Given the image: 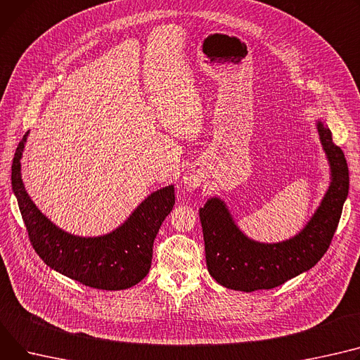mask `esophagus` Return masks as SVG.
I'll return each mask as SVG.
<instances>
[{"label":"esophagus","instance_id":"obj_1","mask_svg":"<svg viewBox=\"0 0 360 360\" xmlns=\"http://www.w3.org/2000/svg\"><path fill=\"white\" fill-rule=\"evenodd\" d=\"M185 188L188 191H194L197 189L200 185H201V176L197 174V172H193V171H186L184 174V179H182Z\"/></svg>","mask_w":360,"mask_h":360}]
</instances>
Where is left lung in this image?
Returning <instances> with one entry per match:
<instances>
[{
	"mask_svg": "<svg viewBox=\"0 0 360 360\" xmlns=\"http://www.w3.org/2000/svg\"><path fill=\"white\" fill-rule=\"evenodd\" d=\"M316 127L330 166V184L320 205L295 236L278 243L256 242L238 229L220 197L208 198L200 208L207 268L226 288L243 292L275 288L309 271L327 252L349 195V167L327 124L316 120Z\"/></svg>",
	"mask_w": 360,
	"mask_h": 360,
	"instance_id": "1",
	"label": "left lung"
}]
</instances>
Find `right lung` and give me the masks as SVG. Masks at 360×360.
I'll return each instance as SVG.
<instances>
[{"mask_svg": "<svg viewBox=\"0 0 360 360\" xmlns=\"http://www.w3.org/2000/svg\"><path fill=\"white\" fill-rule=\"evenodd\" d=\"M27 137L29 131L13 159L11 186L36 253L53 271L91 288L120 291L139 283L150 269L155 237L175 205L174 185L153 191L107 234H72L47 219L24 188L20 160Z\"/></svg>", "mask_w": 360, "mask_h": 360, "instance_id": "1", "label": "right lung"}]
</instances>
